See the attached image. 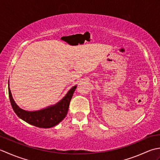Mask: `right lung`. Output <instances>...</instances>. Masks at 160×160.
Wrapping results in <instances>:
<instances>
[{"label": "right lung", "mask_w": 160, "mask_h": 160, "mask_svg": "<svg viewBox=\"0 0 160 160\" xmlns=\"http://www.w3.org/2000/svg\"><path fill=\"white\" fill-rule=\"evenodd\" d=\"M76 87L77 86H74L71 88L65 97L56 105L37 111H28L20 108L13 100L9 87L8 91L13 110L20 119L35 127L48 128L57 125L66 117L70 101Z\"/></svg>", "instance_id": "obj_1"}]
</instances>
